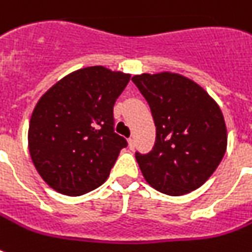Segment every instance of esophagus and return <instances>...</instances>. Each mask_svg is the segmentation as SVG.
I'll use <instances>...</instances> for the list:
<instances>
[{"label":"esophagus","instance_id":"esophagus-1","mask_svg":"<svg viewBox=\"0 0 252 252\" xmlns=\"http://www.w3.org/2000/svg\"><path fill=\"white\" fill-rule=\"evenodd\" d=\"M128 144H129L130 149H134V138L133 137L128 138Z\"/></svg>","mask_w":252,"mask_h":252}]
</instances>
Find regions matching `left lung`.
<instances>
[{"mask_svg": "<svg viewBox=\"0 0 252 252\" xmlns=\"http://www.w3.org/2000/svg\"><path fill=\"white\" fill-rule=\"evenodd\" d=\"M132 81L146 99L156 124L152 150L136 152L145 179L170 196L199 188L226 150V126L220 107L199 85L178 74H141Z\"/></svg>", "mask_w": 252, "mask_h": 252, "instance_id": "1", "label": "left lung"}]
</instances>
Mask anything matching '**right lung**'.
I'll use <instances>...</instances> for the list:
<instances>
[{
    "label": "right lung",
    "mask_w": 252,
    "mask_h": 252,
    "mask_svg": "<svg viewBox=\"0 0 252 252\" xmlns=\"http://www.w3.org/2000/svg\"><path fill=\"white\" fill-rule=\"evenodd\" d=\"M129 78L103 66L80 69L37 102L29 149L37 172L53 189L80 196L106 182L128 145L115 132L114 106Z\"/></svg>",
    "instance_id": "add662e5"
}]
</instances>
